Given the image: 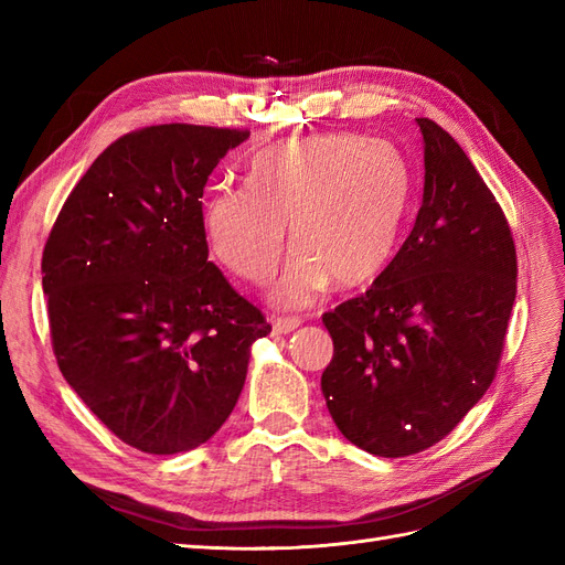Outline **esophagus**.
<instances>
[{
  "mask_svg": "<svg viewBox=\"0 0 565 565\" xmlns=\"http://www.w3.org/2000/svg\"><path fill=\"white\" fill-rule=\"evenodd\" d=\"M301 324V318H276L273 320V332L276 334H289Z\"/></svg>",
  "mask_w": 565,
  "mask_h": 565,
  "instance_id": "1",
  "label": "esophagus"
}]
</instances>
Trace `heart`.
Segmentation results:
<instances>
[{
    "label": "heart",
    "instance_id": "1",
    "mask_svg": "<svg viewBox=\"0 0 565 565\" xmlns=\"http://www.w3.org/2000/svg\"><path fill=\"white\" fill-rule=\"evenodd\" d=\"M413 200L415 172L393 143L358 134L306 136L254 156L245 188L212 191L202 228L221 266L259 285L278 266L289 226L295 254L270 299L301 309L332 278L361 287L382 276Z\"/></svg>",
    "mask_w": 565,
    "mask_h": 565
}]
</instances>
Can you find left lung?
Here are the masks:
<instances>
[{
    "label": "left lung",
    "mask_w": 565,
    "mask_h": 565,
    "mask_svg": "<svg viewBox=\"0 0 565 565\" xmlns=\"http://www.w3.org/2000/svg\"><path fill=\"white\" fill-rule=\"evenodd\" d=\"M424 195L415 226L365 295L322 322L334 341L322 396L337 429L377 457L436 446L498 372L516 299L502 207L452 136L417 117Z\"/></svg>",
    "instance_id": "obj_1"
}]
</instances>
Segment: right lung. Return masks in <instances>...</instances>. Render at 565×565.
<instances>
[{
    "label": "right lung",
    "mask_w": 565,
    "mask_h": 565,
    "mask_svg": "<svg viewBox=\"0 0 565 565\" xmlns=\"http://www.w3.org/2000/svg\"><path fill=\"white\" fill-rule=\"evenodd\" d=\"M247 129L156 125L119 136L67 195L42 254L65 382L127 446L210 440L247 377L264 313L212 262L202 193Z\"/></svg>",
    "instance_id": "1"
}]
</instances>
